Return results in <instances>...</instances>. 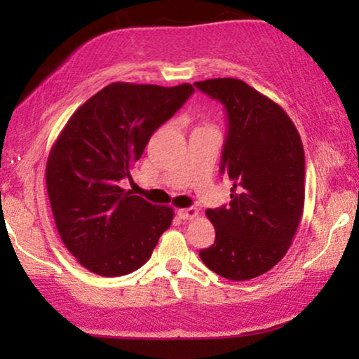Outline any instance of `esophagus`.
<instances>
[{"label": "esophagus", "instance_id": "1", "mask_svg": "<svg viewBox=\"0 0 359 359\" xmlns=\"http://www.w3.org/2000/svg\"><path fill=\"white\" fill-rule=\"evenodd\" d=\"M198 214H199V210L196 209V208L178 209V215H180V219H183V220H189V219H194V217H198Z\"/></svg>", "mask_w": 359, "mask_h": 359}]
</instances>
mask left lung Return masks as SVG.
<instances>
[{
	"instance_id": "8db88e82",
	"label": "left lung",
	"mask_w": 359,
	"mask_h": 359,
	"mask_svg": "<svg viewBox=\"0 0 359 359\" xmlns=\"http://www.w3.org/2000/svg\"><path fill=\"white\" fill-rule=\"evenodd\" d=\"M227 116L220 173L232 181L230 203L205 214L215 242L199 252L219 276L247 281L266 273L291 247L304 212L302 140L281 106L235 78L196 81Z\"/></svg>"
}]
</instances>
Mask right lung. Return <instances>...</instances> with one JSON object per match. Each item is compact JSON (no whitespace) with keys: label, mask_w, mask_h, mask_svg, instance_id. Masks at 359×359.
Masks as SVG:
<instances>
[{"label":"right lung","mask_w":359,"mask_h":359,"mask_svg":"<svg viewBox=\"0 0 359 359\" xmlns=\"http://www.w3.org/2000/svg\"><path fill=\"white\" fill-rule=\"evenodd\" d=\"M178 86L111 83L78 107L47 160L58 233L81 266L122 276L149 262L173 209L121 188L150 137L193 95Z\"/></svg>","instance_id":"1"}]
</instances>
